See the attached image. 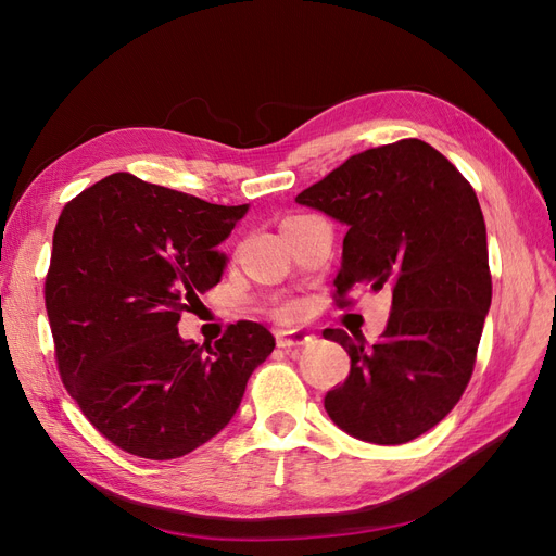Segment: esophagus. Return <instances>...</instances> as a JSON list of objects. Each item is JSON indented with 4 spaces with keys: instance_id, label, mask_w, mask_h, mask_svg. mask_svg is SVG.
<instances>
[{
    "instance_id": "esophagus-1",
    "label": "esophagus",
    "mask_w": 556,
    "mask_h": 556,
    "mask_svg": "<svg viewBox=\"0 0 556 556\" xmlns=\"http://www.w3.org/2000/svg\"><path fill=\"white\" fill-rule=\"evenodd\" d=\"M311 341V336L306 331L299 329H278L276 331V343L278 348H296V345H306Z\"/></svg>"
}]
</instances>
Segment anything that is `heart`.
<instances>
[{"instance_id":"b5f03b06","label":"heart","mask_w":556,"mask_h":556,"mask_svg":"<svg viewBox=\"0 0 556 556\" xmlns=\"http://www.w3.org/2000/svg\"><path fill=\"white\" fill-rule=\"evenodd\" d=\"M294 313V308H288V315H292Z\"/></svg>"}]
</instances>
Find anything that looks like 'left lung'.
I'll return each mask as SVG.
<instances>
[{
    "label": "left lung",
    "instance_id": "left-lung-1",
    "mask_svg": "<svg viewBox=\"0 0 556 556\" xmlns=\"http://www.w3.org/2000/svg\"><path fill=\"white\" fill-rule=\"evenodd\" d=\"M296 204L348 227L336 294L392 290L374 345L325 329L350 355V376L327 392L325 410L359 441L408 443L457 406L473 374L492 304L478 197L439 150L403 139L352 155Z\"/></svg>",
    "mask_w": 556,
    "mask_h": 556
}]
</instances>
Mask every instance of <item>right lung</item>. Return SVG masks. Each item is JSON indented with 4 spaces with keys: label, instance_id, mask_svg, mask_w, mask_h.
<instances>
[{
    "label": "right lung",
    "instance_id": "obj_1",
    "mask_svg": "<svg viewBox=\"0 0 556 556\" xmlns=\"http://www.w3.org/2000/svg\"><path fill=\"white\" fill-rule=\"evenodd\" d=\"M243 206L111 174L64 206L46 278V311L66 392L113 445L176 459L237 415L250 374L276 339L237 323L199 345L180 313L220 282L217 252Z\"/></svg>",
    "mask_w": 556,
    "mask_h": 556
}]
</instances>
